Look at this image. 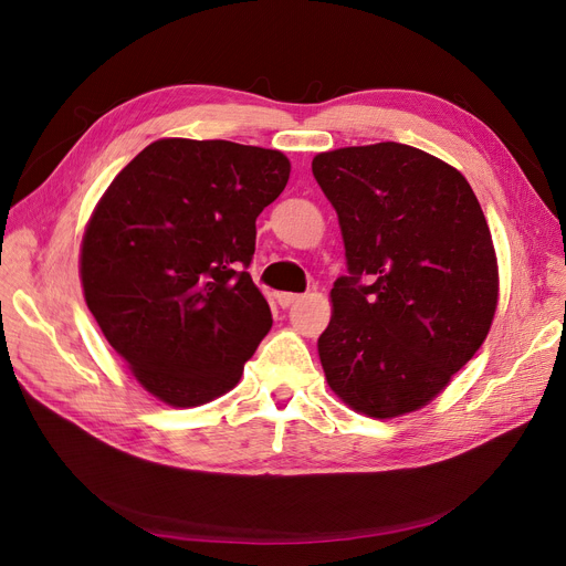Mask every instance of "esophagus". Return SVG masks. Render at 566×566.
I'll use <instances>...</instances> for the list:
<instances>
[{
  "mask_svg": "<svg viewBox=\"0 0 566 566\" xmlns=\"http://www.w3.org/2000/svg\"><path fill=\"white\" fill-rule=\"evenodd\" d=\"M303 295L301 293H277V303H280V307H291L295 301H301Z\"/></svg>",
  "mask_w": 566,
  "mask_h": 566,
  "instance_id": "1",
  "label": "esophagus"
}]
</instances>
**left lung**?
<instances>
[{
	"label": "left lung",
	"instance_id": "8db88e82",
	"mask_svg": "<svg viewBox=\"0 0 566 566\" xmlns=\"http://www.w3.org/2000/svg\"><path fill=\"white\" fill-rule=\"evenodd\" d=\"M346 275L318 358L333 392L369 418L427 406L484 344L497 261L461 171L415 146L380 142L318 154Z\"/></svg>",
	"mask_w": 566,
	"mask_h": 566
}]
</instances>
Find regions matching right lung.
Returning <instances> with one entry per match:
<instances>
[{"instance_id": "add662e5", "label": "right lung", "mask_w": 566, "mask_h": 566, "mask_svg": "<svg viewBox=\"0 0 566 566\" xmlns=\"http://www.w3.org/2000/svg\"><path fill=\"white\" fill-rule=\"evenodd\" d=\"M291 163L224 139H158L107 188L86 224L88 312L146 392L190 408L241 380L273 325L248 268L256 218Z\"/></svg>"}]
</instances>
